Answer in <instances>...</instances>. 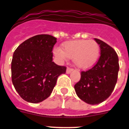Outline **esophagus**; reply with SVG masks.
Instances as JSON below:
<instances>
[{
    "instance_id": "esophagus-1",
    "label": "esophagus",
    "mask_w": 129,
    "mask_h": 129,
    "mask_svg": "<svg viewBox=\"0 0 129 129\" xmlns=\"http://www.w3.org/2000/svg\"><path fill=\"white\" fill-rule=\"evenodd\" d=\"M73 70V68H69L68 67L67 68V70H66V73H68V74H69V73H70Z\"/></svg>"
}]
</instances>
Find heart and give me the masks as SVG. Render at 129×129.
Listing matches in <instances>:
<instances>
[{
	"label": "heart",
	"instance_id": "b5f03b06",
	"mask_svg": "<svg viewBox=\"0 0 129 129\" xmlns=\"http://www.w3.org/2000/svg\"><path fill=\"white\" fill-rule=\"evenodd\" d=\"M63 50L59 48L54 50L56 57L65 60L67 57L73 59L74 63L81 69L92 67L97 62L100 55V46L95 41L78 40L65 43Z\"/></svg>",
	"mask_w": 129,
	"mask_h": 129
}]
</instances>
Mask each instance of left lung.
Here are the masks:
<instances>
[{
  "instance_id": "1",
  "label": "left lung",
  "mask_w": 129,
  "mask_h": 129,
  "mask_svg": "<svg viewBox=\"0 0 129 129\" xmlns=\"http://www.w3.org/2000/svg\"><path fill=\"white\" fill-rule=\"evenodd\" d=\"M95 40L100 45V58L92 68L81 71V79L75 85L77 96L92 105L102 103L111 95L117 81L119 67L113 48L99 39Z\"/></svg>"
}]
</instances>
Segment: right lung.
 Segmentation results:
<instances>
[{
	"label": "right lung",
	"instance_id": "add662e5",
	"mask_svg": "<svg viewBox=\"0 0 129 129\" xmlns=\"http://www.w3.org/2000/svg\"><path fill=\"white\" fill-rule=\"evenodd\" d=\"M56 38L39 34L18 45L12 61V81L18 95L30 103L47 99L66 67L52 61Z\"/></svg>",
	"mask_w": 129,
	"mask_h": 129
}]
</instances>
